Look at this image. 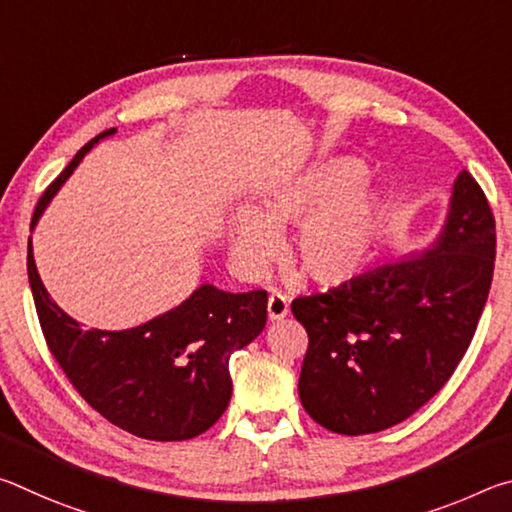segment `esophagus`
Wrapping results in <instances>:
<instances>
[{"label": "esophagus", "instance_id": "1", "mask_svg": "<svg viewBox=\"0 0 512 512\" xmlns=\"http://www.w3.org/2000/svg\"><path fill=\"white\" fill-rule=\"evenodd\" d=\"M284 316H289V298L273 291L271 296H268V318L282 320Z\"/></svg>", "mask_w": 512, "mask_h": 512}]
</instances>
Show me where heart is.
I'll return each instance as SVG.
<instances>
[{"label":"heart","instance_id":"heart-1","mask_svg":"<svg viewBox=\"0 0 512 512\" xmlns=\"http://www.w3.org/2000/svg\"><path fill=\"white\" fill-rule=\"evenodd\" d=\"M363 162L327 158L266 189L257 210L239 205L230 250L246 275H262L280 253V232L300 225L293 259L311 282L339 287L363 273L377 250L384 194L368 183Z\"/></svg>","mask_w":512,"mask_h":512}]
</instances>
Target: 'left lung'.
Instances as JSON below:
<instances>
[{
  "label": "left lung",
  "mask_w": 512,
  "mask_h": 512,
  "mask_svg": "<svg viewBox=\"0 0 512 512\" xmlns=\"http://www.w3.org/2000/svg\"><path fill=\"white\" fill-rule=\"evenodd\" d=\"M495 216L467 171L433 246L291 302L307 329L298 393L320 427L361 436L427 404L479 325L495 271Z\"/></svg>",
  "instance_id": "8db88e82"
}]
</instances>
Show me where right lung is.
<instances>
[{"instance_id":"right-lung-1","label":"right lung","mask_w":512,"mask_h":512,"mask_svg":"<svg viewBox=\"0 0 512 512\" xmlns=\"http://www.w3.org/2000/svg\"><path fill=\"white\" fill-rule=\"evenodd\" d=\"M74 155L40 196L31 230L94 144ZM29 284L42 334L72 386L94 411L137 438L189 440L212 427L232 395L230 357L266 325V291L228 293L203 284L185 302L144 325L121 332L83 329L42 284L29 239Z\"/></svg>"}]
</instances>
